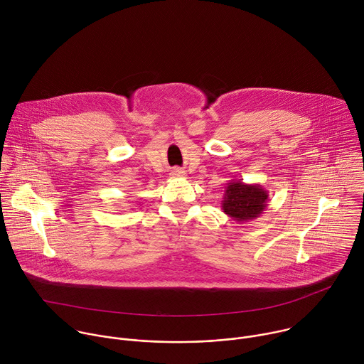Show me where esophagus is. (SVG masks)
<instances>
[{
	"instance_id": "1",
	"label": "esophagus",
	"mask_w": 364,
	"mask_h": 364,
	"mask_svg": "<svg viewBox=\"0 0 364 364\" xmlns=\"http://www.w3.org/2000/svg\"><path fill=\"white\" fill-rule=\"evenodd\" d=\"M171 176H174V177H184L186 173H184L181 168H174V170L171 171Z\"/></svg>"
}]
</instances>
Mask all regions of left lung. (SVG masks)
I'll return each mask as SVG.
<instances>
[{"label":"left lung","mask_w":364,"mask_h":364,"mask_svg":"<svg viewBox=\"0 0 364 364\" xmlns=\"http://www.w3.org/2000/svg\"><path fill=\"white\" fill-rule=\"evenodd\" d=\"M221 207L228 217L244 224L258 218L265 211L268 207V191L259 184L232 180L225 187Z\"/></svg>","instance_id":"1"}]
</instances>
